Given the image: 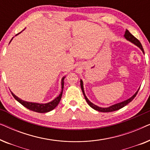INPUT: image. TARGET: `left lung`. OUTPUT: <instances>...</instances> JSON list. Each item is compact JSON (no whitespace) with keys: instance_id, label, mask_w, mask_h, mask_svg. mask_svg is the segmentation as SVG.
Instances as JSON below:
<instances>
[{"instance_id":"obj_1","label":"left lung","mask_w":150,"mask_h":150,"mask_svg":"<svg viewBox=\"0 0 150 150\" xmlns=\"http://www.w3.org/2000/svg\"><path fill=\"white\" fill-rule=\"evenodd\" d=\"M124 37L126 38V40H128L131 42L133 44H134L135 45H137V46L139 47V48H141V50L143 51V52L144 53V50H143V46L142 45H141V42H139V40L138 39H137L136 38L134 35H132V34L130 33V32L128 31V30H126V33H125V35H124ZM81 89H82V91H83V95L85 96V98L86 100V101L88 103V104L91 106L92 108H93V109H95L96 110H98V111L99 112H112V111H115V110H117L119 109H120V108H122L123 107H124L125 106H126L127 104L128 103H130V102L132 101V100L134 99V98L136 97L137 93H138L139 90L136 92V93L134 94V96H132L130 98H129V99L125 100V101L122 102H120V103H118V104H114V105L112 106H110L108 108H101V107H99V106L95 105V104H93V103H91V102L89 101V100L87 99V98L86 97L85 94V92H84V89H83V81H81Z\"/></svg>"}]
</instances>
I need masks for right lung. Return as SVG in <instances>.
Returning a JSON list of instances; mask_svg holds the SVG:
<instances>
[{"label":"right lung","mask_w":150,"mask_h":150,"mask_svg":"<svg viewBox=\"0 0 150 150\" xmlns=\"http://www.w3.org/2000/svg\"><path fill=\"white\" fill-rule=\"evenodd\" d=\"M13 39V38H12ZM11 39V40H12ZM10 41V42H11ZM9 42V43H10ZM65 77L63 78L62 79V82H61V85H62V90H61V92L58 97L55 98L54 100H52V102H49V103L47 104H38V103H33V102H26L24 101V100H20V98H18L17 96H16L14 94L11 92L12 96H13L14 98L17 100L18 102H19L22 105H23L24 107H26L28 109H29L30 110H33V111L37 112H41V113H44V112H47L50 111L54 109V108L56 107V106L58 105L59 102L61 99V96H62V93H63V85H64V80Z\"/></svg>","instance_id":"right-lung-1"}]
</instances>
